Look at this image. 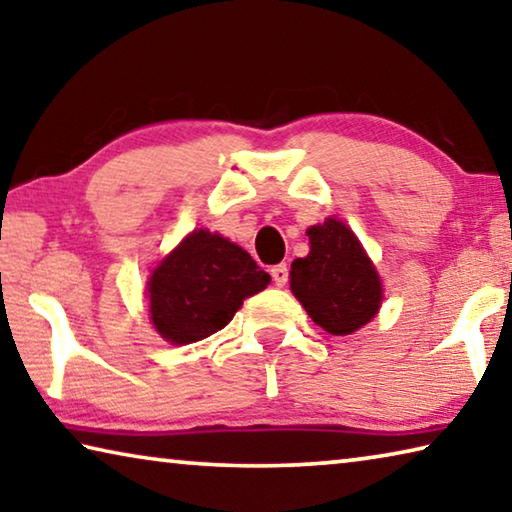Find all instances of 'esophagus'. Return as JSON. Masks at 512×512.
<instances>
[{
    "label": "esophagus",
    "instance_id": "1",
    "mask_svg": "<svg viewBox=\"0 0 512 512\" xmlns=\"http://www.w3.org/2000/svg\"><path fill=\"white\" fill-rule=\"evenodd\" d=\"M270 274H272V279H274V283L276 286H286L288 283V276H290V270H288V265H274L272 270H270Z\"/></svg>",
    "mask_w": 512,
    "mask_h": 512
}]
</instances>
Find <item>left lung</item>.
Returning <instances> with one entry per match:
<instances>
[{
    "label": "left lung",
    "instance_id": "left-lung-1",
    "mask_svg": "<svg viewBox=\"0 0 512 512\" xmlns=\"http://www.w3.org/2000/svg\"><path fill=\"white\" fill-rule=\"evenodd\" d=\"M311 254L290 270L295 297L333 335H349L367 324L381 306V279L347 224L326 220L308 229Z\"/></svg>",
    "mask_w": 512,
    "mask_h": 512
}]
</instances>
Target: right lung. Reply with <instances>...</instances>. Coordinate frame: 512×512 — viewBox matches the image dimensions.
I'll use <instances>...</instances> for the list:
<instances>
[{
	"label": "right lung",
	"instance_id": "1",
	"mask_svg": "<svg viewBox=\"0 0 512 512\" xmlns=\"http://www.w3.org/2000/svg\"><path fill=\"white\" fill-rule=\"evenodd\" d=\"M270 281L242 247L217 233L192 231L147 283L152 322L165 340L190 345L224 329L242 299Z\"/></svg>",
	"mask_w": 512,
	"mask_h": 512
}]
</instances>
